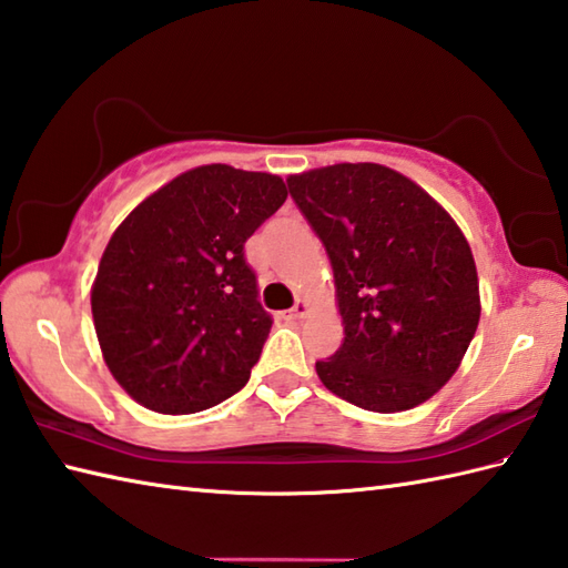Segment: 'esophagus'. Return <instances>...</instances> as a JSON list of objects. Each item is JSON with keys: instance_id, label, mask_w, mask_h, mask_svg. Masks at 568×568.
<instances>
[{"instance_id": "obj_1", "label": "esophagus", "mask_w": 568, "mask_h": 568, "mask_svg": "<svg viewBox=\"0 0 568 568\" xmlns=\"http://www.w3.org/2000/svg\"><path fill=\"white\" fill-rule=\"evenodd\" d=\"M307 312H310V305L305 303V300H297L295 303V307L293 310H287V320H303V317H307Z\"/></svg>"}]
</instances>
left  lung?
I'll use <instances>...</instances> for the list:
<instances>
[{"label":"left lung","mask_w":568,"mask_h":568,"mask_svg":"<svg viewBox=\"0 0 568 568\" xmlns=\"http://www.w3.org/2000/svg\"><path fill=\"white\" fill-rule=\"evenodd\" d=\"M327 248L344 344L317 361L342 400L403 413L449 381L474 339V253L439 202L378 163H336L287 178Z\"/></svg>","instance_id":"obj_1"}]
</instances>
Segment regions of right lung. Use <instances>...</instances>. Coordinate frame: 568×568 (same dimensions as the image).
<instances>
[{
	"label": "right lung",
	"mask_w": 568,
	"mask_h": 568,
	"mask_svg": "<svg viewBox=\"0 0 568 568\" xmlns=\"http://www.w3.org/2000/svg\"><path fill=\"white\" fill-rule=\"evenodd\" d=\"M277 175L200 165L116 226L92 285L94 332L143 407L190 415L244 388L268 339L246 239L285 202Z\"/></svg>",
	"instance_id": "obj_1"
}]
</instances>
